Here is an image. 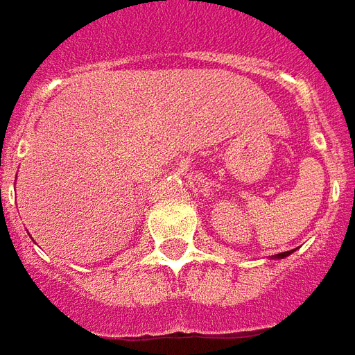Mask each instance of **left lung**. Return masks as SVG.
I'll return each mask as SVG.
<instances>
[{
    "mask_svg": "<svg viewBox=\"0 0 355 355\" xmlns=\"http://www.w3.org/2000/svg\"><path fill=\"white\" fill-rule=\"evenodd\" d=\"M289 253H293V250H291V252H284V253H278V255H274V257H276V259H284V257H287V255H289Z\"/></svg>",
    "mask_w": 355,
    "mask_h": 355,
    "instance_id": "1",
    "label": "left lung"
}]
</instances>
